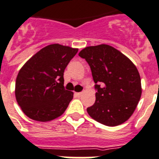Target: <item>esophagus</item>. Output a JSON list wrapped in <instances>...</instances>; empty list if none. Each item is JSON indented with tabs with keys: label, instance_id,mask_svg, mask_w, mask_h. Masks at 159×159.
I'll list each match as a JSON object with an SVG mask.
<instances>
[{
	"label": "esophagus",
	"instance_id": "34e87169",
	"mask_svg": "<svg viewBox=\"0 0 159 159\" xmlns=\"http://www.w3.org/2000/svg\"><path fill=\"white\" fill-rule=\"evenodd\" d=\"M75 94L77 95V96L80 97V96H81V94H82V93H81V92H79V93H75Z\"/></svg>",
	"mask_w": 159,
	"mask_h": 159
}]
</instances>
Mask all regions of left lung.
Returning <instances> with one entry per match:
<instances>
[{
  "instance_id": "8db88e82",
  "label": "left lung",
  "mask_w": 159,
  "mask_h": 159,
  "mask_svg": "<svg viewBox=\"0 0 159 159\" xmlns=\"http://www.w3.org/2000/svg\"><path fill=\"white\" fill-rule=\"evenodd\" d=\"M90 67L96 100L87 108L91 118L115 126L127 121L142 95L139 73L123 53L108 45L89 46L79 53Z\"/></svg>"
}]
</instances>
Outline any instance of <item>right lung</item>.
<instances>
[{
	"label": "right lung",
	"instance_id": "add662e5",
	"mask_svg": "<svg viewBox=\"0 0 159 159\" xmlns=\"http://www.w3.org/2000/svg\"><path fill=\"white\" fill-rule=\"evenodd\" d=\"M78 51L59 44L47 45L22 66L16 77L15 95L26 116L49 121L66 111L74 93L65 89L63 75Z\"/></svg>",
	"mask_w": 159,
	"mask_h": 159
}]
</instances>
